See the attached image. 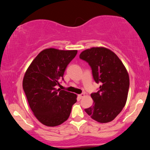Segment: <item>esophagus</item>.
<instances>
[{
	"label": "esophagus",
	"mask_w": 150,
	"mask_h": 150,
	"mask_svg": "<svg viewBox=\"0 0 150 150\" xmlns=\"http://www.w3.org/2000/svg\"><path fill=\"white\" fill-rule=\"evenodd\" d=\"M85 96V94H83V93H82V94H80V95H78V97L80 98H82L83 97H84Z\"/></svg>",
	"instance_id": "esophagus-1"
}]
</instances>
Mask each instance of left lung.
Wrapping results in <instances>:
<instances>
[{"instance_id":"1","label":"left lung","mask_w":150,"mask_h":150,"mask_svg":"<svg viewBox=\"0 0 150 150\" xmlns=\"http://www.w3.org/2000/svg\"><path fill=\"white\" fill-rule=\"evenodd\" d=\"M79 57L89 64L94 80L100 83L99 90L91 95L93 105L85 110L98 122H111L122 110L128 98L130 79L125 66L115 53L103 47L85 50Z\"/></svg>"}]
</instances>
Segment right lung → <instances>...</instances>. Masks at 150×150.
Returning a JSON list of instances; mask_svg holds the SVG:
<instances>
[{
    "instance_id": "add662e5",
    "label": "right lung",
    "mask_w": 150,
    "mask_h": 150,
    "mask_svg": "<svg viewBox=\"0 0 150 150\" xmlns=\"http://www.w3.org/2000/svg\"><path fill=\"white\" fill-rule=\"evenodd\" d=\"M77 53V50L45 49L25 73L22 86L28 102L34 116L45 126L54 127L64 122L77 102V95L55 88Z\"/></svg>"
}]
</instances>
